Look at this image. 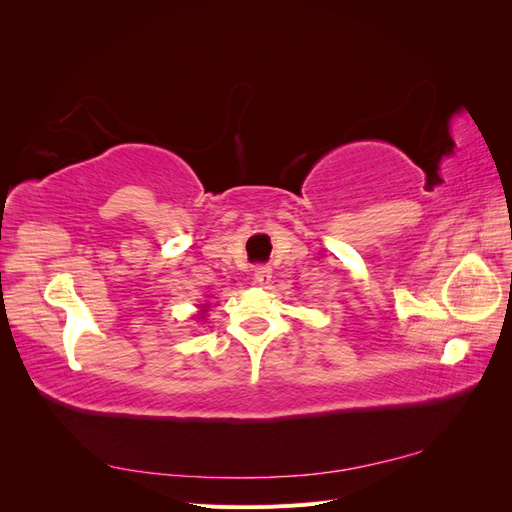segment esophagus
Masks as SVG:
<instances>
[{
    "mask_svg": "<svg viewBox=\"0 0 512 512\" xmlns=\"http://www.w3.org/2000/svg\"><path fill=\"white\" fill-rule=\"evenodd\" d=\"M254 282H256L258 286L271 284V267H269V265H258V267L254 269Z\"/></svg>",
    "mask_w": 512,
    "mask_h": 512,
    "instance_id": "1",
    "label": "esophagus"
}]
</instances>
